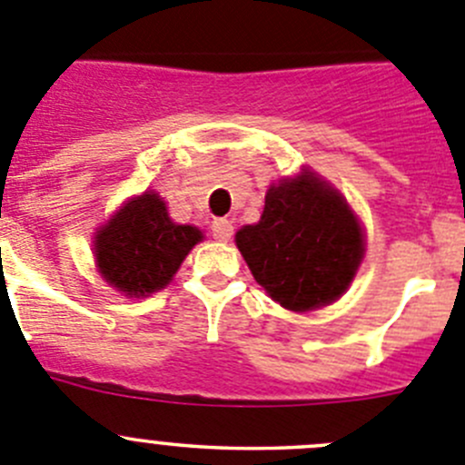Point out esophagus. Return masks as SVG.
<instances>
[{"mask_svg": "<svg viewBox=\"0 0 465 465\" xmlns=\"http://www.w3.org/2000/svg\"><path fill=\"white\" fill-rule=\"evenodd\" d=\"M211 232H213V236L218 238V241H229L233 233V227L227 218H215L211 224Z\"/></svg>", "mask_w": 465, "mask_h": 465, "instance_id": "obj_1", "label": "esophagus"}]
</instances>
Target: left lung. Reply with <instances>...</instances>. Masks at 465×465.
Masks as SVG:
<instances>
[{
	"mask_svg": "<svg viewBox=\"0 0 465 465\" xmlns=\"http://www.w3.org/2000/svg\"><path fill=\"white\" fill-rule=\"evenodd\" d=\"M236 245L268 296L292 312L337 301L364 254L355 215L310 172L271 185L262 220L242 227Z\"/></svg>",
	"mask_w": 465,
	"mask_h": 465,
	"instance_id": "8db88e82",
	"label": "left lung"
}]
</instances>
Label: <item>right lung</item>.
<instances>
[{"mask_svg": "<svg viewBox=\"0 0 465 465\" xmlns=\"http://www.w3.org/2000/svg\"><path fill=\"white\" fill-rule=\"evenodd\" d=\"M202 232L169 220L155 193L125 203L95 236L98 271L114 289L140 298L164 289Z\"/></svg>", "mask_w": 465, "mask_h": 465, "instance_id": "1", "label": "right lung"}]
</instances>
